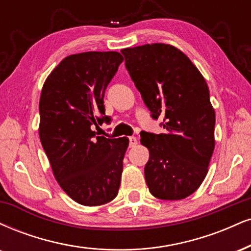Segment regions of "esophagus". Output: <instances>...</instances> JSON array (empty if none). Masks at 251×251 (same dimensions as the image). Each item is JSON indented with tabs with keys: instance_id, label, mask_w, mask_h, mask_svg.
I'll list each match as a JSON object with an SVG mask.
<instances>
[{
	"instance_id": "1",
	"label": "esophagus",
	"mask_w": 251,
	"mask_h": 251,
	"mask_svg": "<svg viewBox=\"0 0 251 251\" xmlns=\"http://www.w3.org/2000/svg\"><path fill=\"white\" fill-rule=\"evenodd\" d=\"M128 140H129V147L137 146V144H138V139L137 138H135V137H129Z\"/></svg>"
}]
</instances>
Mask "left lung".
Returning <instances> with one entry per match:
<instances>
[{
    "label": "left lung",
    "mask_w": 251,
    "mask_h": 251,
    "mask_svg": "<svg viewBox=\"0 0 251 251\" xmlns=\"http://www.w3.org/2000/svg\"><path fill=\"white\" fill-rule=\"evenodd\" d=\"M122 53L151 116L165 122V133H140L150 151L145 179L151 194L160 200L185 199L206 177L215 147V111L206 79L171 44L126 48Z\"/></svg>",
    "instance_id": "obj_1"
}]
</instances>
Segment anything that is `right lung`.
<instances>
[{
    "mask_svg": "<svg viewBox=\"0 0 251 251\" xmlns=\"http://www.w3.org/2000/svg\"><path fill=\"white\" fill-rule=\"evenodd\" d=\"M124 57L89 51L65 57L44 81L39 99V139L55 179L74 201L100 206L118 194L128 139L96 135L110 122L105 90Z\"/></svg>",
    "mask_w": 251,
    "mask_h": 251,
    "instance_id": "1",
    "label": "right lung"
}]
</instances>
